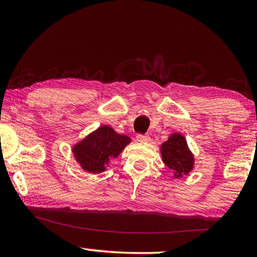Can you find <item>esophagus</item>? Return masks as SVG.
<instances>
[{
    "label": "esophagus",
    "instance_id": "obj_1",
    "mask_svg": "<svg viewBox=\"0 0 257 257\" xmlns=\"http://www.w3.org/2000/svg\"><path fill=\"white\" fill-rule=\"evenodd\" d=\"M136 138H137V141L141 143H147V142H150V139H151L149 135H142V134H138Z\"/></svg>",
    "mask_w": 257,
    "mask_h": 257
}]
</instances>
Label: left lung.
<instances>
[{
	"label": "left lung",
	"mask_w": 257,
	"mask_h": 257,
	"mask_svg": "<svg viewBox=\"0 0 257 257\" xmlns=\"http://www.w3.org/2000/svg\"><path fill=\"white\" fill-rule=\"evenodd\" d=\"M161 155L164 164L175 173V178L188 175L193 170L194 155L188 149L186 138L180 134H172L161 145Z\"/></svg>",
	"instance_id": "obj_1"
}]
</instances>
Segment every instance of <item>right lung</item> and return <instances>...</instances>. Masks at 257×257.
Wrapping results in <instances>:
<instances>
[{"label": "right lung", "mask_w": 257, "mask_h": 257, "mask_svg": "<svg viewBox=\"0 0 257 257\" xmlns=\"http://www.w3.org/2000/svg\"><path fill=\"white\" fill-rule=\"evenodd\" d=\"M130 141L128 136L102 125L72 147L75 159L81 169L90 173H101L118 156Z\"/></svg>", "instance_id": "add662e5"}]
</instances>
